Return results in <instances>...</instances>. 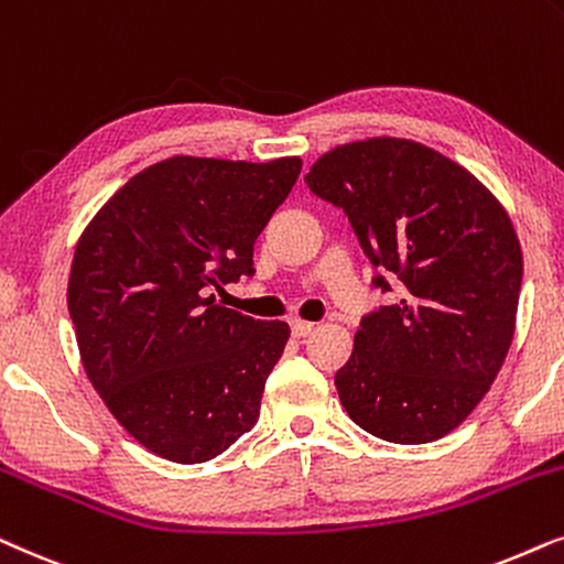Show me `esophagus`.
I'll use <instances>...</instances> for the list:
<instances>
[{"label":"esophagus","mask_w":564,"mask_h":564,"mask_svg":"<svg viewBox=\"0 0 564 564\" xmlns=\"http://www.w3.org/2000/svg\"><path fill=\"white\" fill-rule=\"evenodd\" d=\"M312 329H314L312 322H304V319H291V335H294V337H306V335H312Z\"/></svg>","instance_id":"obj_1"}]
</instances>
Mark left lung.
Listing matches in <instances>:
<instances>
[{
	"label": "left lung",
	"instance_id": "1",
	"mask_svg": "<svg viewBox=\"0 0 564 564\" xmlns=\"http://www.w3.org/2000/svg\"><path fill=\"white\" fill-rule=\"evenodd\" d=\"M304 183L348 216L381 294L335 387L352 423L392 444H431L467 420L516 329L523 258L508 214L459 164L408 139L337 147Z\"/></svg>",
	"mask_w": 564,
	"mask_h": 564
}]
</instances>
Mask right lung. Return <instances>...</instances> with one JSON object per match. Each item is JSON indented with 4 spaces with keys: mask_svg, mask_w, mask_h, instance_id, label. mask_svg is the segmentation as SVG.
Here are the masks:
<instances>
[{
    "mask_svg": "<svg viewBox=\"0 0 564 564\" xmlns=\"http://www.w3.org/2000/svg\"><path fill=\"white\" fill-rule=\"evenodd\" d=\"M302 160L172 156L133 175L82 235L69 317L97 394L141 446L177 464L214 459L252 431L289 340L216 299L252 278V245Z\"/></svg>",
    "mask_w": 564,
    "mask_h": 564,
    "instance_id": "add662e5",
    "label": "right lung"
}]
</instances>
